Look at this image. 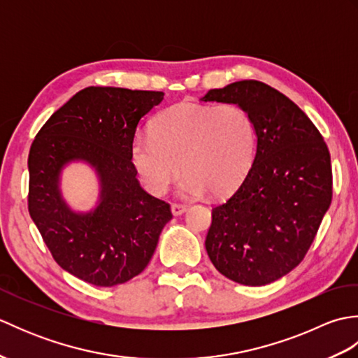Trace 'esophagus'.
<instances>
[{
    "label": "esophagus",
    "mask_w": 358,
    "mask_h": 358,
    "mask_svg": "<svg viewBox=\"0 0 358 358\" xmlns=\"http://www.w3.org/2000/svg\"><path fill=\"white\" fill-rule=\"evenodd\" d=\"M171 210H172V214H173L175 217H178V215H181V214H185V212L187 210V206H186V204H177V203H173L172 206H171Z\"/></svg>",
    "instance_id": "obj_1"
}]
</instances>
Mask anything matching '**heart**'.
Returning a JSON list of instances; mask_svg holds the SVG:
<instances>
[{"instance_id": "obj_1", "label": "heart", "mask_w": 358, "mask_h": 358, "mask_svg": "<svg viewBox=\"0 0 358 358\" xmlns=\"http://www.w3.org/2000/svg\"><path fill=\"white\" fill-rule=\"evenodd\" d=\"M152 135L135 136L131 162L144 187L163 195L180 177V194L195 199L235 191L252 167L257 149L254 120L238 104L178 103L154 120Z\"/></svg>"}]
</instances>
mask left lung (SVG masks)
<instances>
[{
  "label": "left lung",
  "instance_id": "left-lung-1",
  "mask_svg": "<svg viewBox=\"0 0 358 358\" xmlns=\"http://www.w3.org/2000/svg\"><path fill=\"white\" fill-rule=\"evenodd\" d=\"M201 101L232 103L254 120L252 167L237 191L212 209L206 250L220 273L264 286L305 258L332 200L328 146L294 101L262 81L210 89Z\"/></svg>",
  "mask_w": 358,
  "mask_h": 358
}]
</instances>
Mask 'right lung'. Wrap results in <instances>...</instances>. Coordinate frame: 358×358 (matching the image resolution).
<instances>
[{
	"mask_svg": "<svg viewBox=\"0 0 358 358\" xmlns=\"http://www.w3.org/2000/svg\"><path fill=\"white\" fill-rule=\"evenodd\" d=\"M163 92L90 86L75 94L36 134L30 146L29 214L55 262L94 286L126 283L144 271L171 206L136 180L131 144L140 120ZM73 161L96 171L101 194L87 213L61 194V172Z\"/></svg>",
	"mask_w": 358,
	"mask_h": 358,
	"instance_id": "obj_1",
	"label": "right lung"
}]
</instances>
